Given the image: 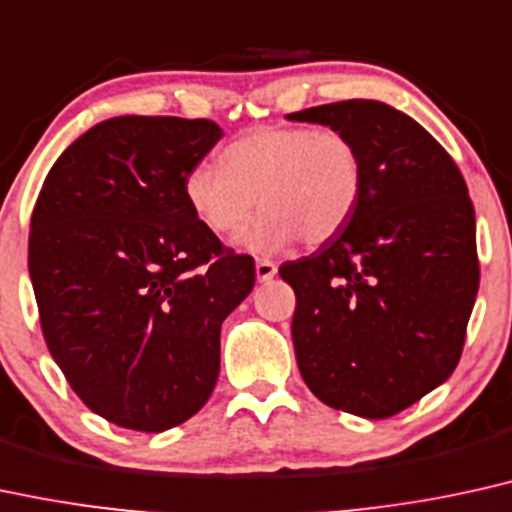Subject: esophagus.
I'll use <instances>...</instances> for the list:
<instances>
[{"instance_id":"34e87169","label":"esophagus","mask_w":512,"mask_h":512,"mask_svg":"<svg viewBox=\"0 0 512 512\" xmlns=\"http://www.w3.org/2000/svg\"><path fill=\"white\" fill-rule=\"evenodd\" d=\"M255 274H257V281H260V283L272 281L276 276V264L269 262V260H257Z\"/></svg>"}]
</instances>
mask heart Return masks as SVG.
Segmentation results:
<instances>
[{"instance_id":"obj_1","label":"heart","mask_w":512,"mask_h":512,"mask_svg":"<svg viewBox=\"0 0 512 512\" xmlns=\"http://www.w3.org/2000/svg\"><path fill=\"white\" fill-rule=\"evenodd\" d=\"M365 193V157L350 135L310 126H260L221 152V166L197 162L183 176V197L202 226L243 238L260 255L329 243L353 219Z\"/></svg>"}]
</instances>
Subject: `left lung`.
Here are the masks:
<instances>
[{
  "label": "left lung",
  "mask_w": 512,
  "mask_h": 512,
  "mask_svg": "<svg viewBox=\"0 0 512 512\" xmlns=\"http://www.w3.org/2000/svg\"><path fill=\"white\" fill-rule=\"evenodd\" d=\"M350 135L365 157L353 219L315 255L288 262L293 346L310 391L384 420L453 374L479 288L465 178L415 119L377 100L286 116Z\"/></svg>",
  "instance_id": "left-lung-1"
}]
</instances>
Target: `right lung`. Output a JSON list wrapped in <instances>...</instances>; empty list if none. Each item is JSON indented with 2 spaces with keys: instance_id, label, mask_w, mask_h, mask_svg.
I'll list each match as a JSON object with an SVG mask.
<instances>
[{
  "instance_id": "1",
  "label": "right lung",
  "mask_w": 512,
  "mask_h": 512,
  "mask_svg": "<svg viewBox=\"0 0 512 512\" xmlns=\"http://www.w3.org/2000/svg\"><path fill=\"white\" fill-rule=\"evenodd\" d=\"M209 119L116 116L64 150L30 219L42 334L92 412L135 432L193 417L219 377L221 322L255 286L183 197L221 140Z\"/></svg>"
}]
</instances>
